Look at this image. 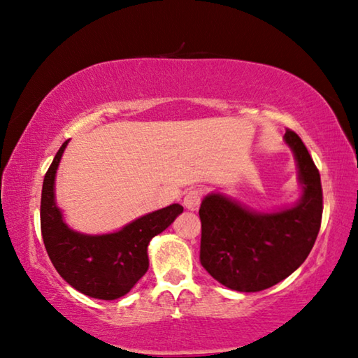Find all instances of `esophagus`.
I'll return each mask as SVG.
<instances>
[{"mask_svg": "<svg viewBox=\"0 0 358 358\" xmlns=\"http://www.w3.org/2000/svg\"><path fill=\"white\" fill-rule=\"evenodd\" d=\"M202 194H203L202 189H199V187H194V189L187 191L183 201L185 207L191 211H196L202 202Z\"/></svg>", "mask_w": 358, "mask_h": 358, "instance_id": "1", "label": "esophagus"}]
</instances>
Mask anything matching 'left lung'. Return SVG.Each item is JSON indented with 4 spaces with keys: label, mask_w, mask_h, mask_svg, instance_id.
<instances>
[{
    "label": "left lung",
    "mask_w": 358,
    "mask_h": 358,
    "mask_svg": "<svg viewBox=\"0 0 358 358\" xmlns=\"http://www.w3.org/2000/svg\"><path fill=\"white\" fill-rule=\"evenodd\" d=\"M284 138L292 148L303 197L294 208L256 213L230 199L210 194L202 201L201 264L238 292H259L292 275L305 262L322 221V185L316 164L294 131Z\"/></svg>",
    "instance_id": "1"
}]
</instances>
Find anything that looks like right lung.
Returning a JSON list of instances; mask_svg holds the SVG:
<instances>
[{
  "label": "right lung",
  "instance_id": "obj_1",
  "mask_svg": "<svg viewBox=\"0 0 358 358\" xmlns=\"http://www.w3.org/2000/svg\"><path fill=\"white\" fill-rule=\"evenodd\" d=\"M66 141L48 167L41 196V232L45 250L59 276L88 296L115 300L128 294L147 273V246L183 213L178 203L148 213L124 226L120 232L107 235H83L63 222L55 205L53 183Z\"/></svg>",
  "mask_w": 358,
  "mask_h": 358
}]
</instances>
